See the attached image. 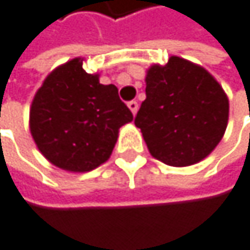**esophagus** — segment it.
I'll list each match as a JSON object with an SVG mask.
<instances>
[{"mask_svg": "<svg viewBox=\"0 0 250 250\" xmlns=\"http://www.w3.org/2000/svg\"><path fill=\"white\" fill-rule=\"evenodd\" d=\"M127 106L130 108V111L133 112V115L138 112V108H139V105H138V102H136V101H130V102L127 104Z\"/></svg>", "mask_w": 250, "mask_h": 250, "instance_id": "obj_1", "label": "esophagus"}]
</instances>
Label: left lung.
Masks as SVG:
<instances>
[{"instance_id": "left-lung-1", "label": "left lung", "mask_w": 250, "mask_h": 250, "mask_svg": "<svg viewBox=\"0 0 250 250\" xmlns=\"http://www.w3.org/2000/svg\"><path fill=\"white\" fill-rule=\"evenodd\" d=\"M146 99L135 124L151 155L185 167L202 162L221 142L228 124V98L200 65L172 56L146 71Z\"/></svg>"}]
</instances>
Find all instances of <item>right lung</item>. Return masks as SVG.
<instances>
[{"instance_id": "1", "label": "right lung", "mask_w": 250, "mask_h": 250, "mask_svg": "<svg viewBox=\"0 0 250 250\" xmlns=\"http://www.w3.org/2000/svg\"><path fill=\"white\" fill-rule=\"evenodd\" d=\"M133 115L114 84H101L75 58L53 69L34 96L31 135L41 154L68 172H90L112 154L118 130Z\"/></svg>"}]
</instances>
